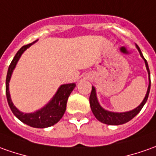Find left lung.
<instances>
[{"instance_id":"left-lung-1","label":"left lung","mask_w":156,"mask_h":156,"mask_svg":"<svg viewBox=\"0 0 156 156\" xmlns=\"http://www.w3.org/2000/svg\"><path fill=\"white\" fill-rule=\"evenodd\" d=\"M136 47L138 52L140 53L141 57L144 60L145 66H146V68H147L148 73H149V87H148V90H147V93H146V96H145L144 101H142V103L135 109L129 111V112H125V113H114V112H110V111H108V110H105L103 108L101 107L99 102H98V100H97V97H96V89H95V87L92 86L91 93H90V108H91L92 113L94 114L95 117L101 123H104V124H107V125H112V126H119V125H122V124L128 122L140 112L141 109L143 108V107L144 106L146 101L148 100L149 90H150V73H149V66H148L147 60H145L144 57L143 55L140 48L136 44Z\"/></svg>"}]
</instances>
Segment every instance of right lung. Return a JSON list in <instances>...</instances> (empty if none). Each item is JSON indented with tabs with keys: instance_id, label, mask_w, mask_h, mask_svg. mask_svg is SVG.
<instances>
[{
	"instance_id": "add662e5",
	"label": "right lung",
	"mask_w": 156,
	"mask_h": 156,
	"mask_svg": "<svg viewBox=\"0 0 156 156\" xmlns=\"http://www.w3.org/2000/svg\"><path fill=\"white\" fill-rule=\"evenodd\" d=\"M35 42H37V41H35ZM35 42L23 46L19 51L17 52L14 58L12 60L11 64L7 70V78H6V95H7V102H8V105L11 108L12 112L20 121H22L30 126L35 127V128H46V127L54 126L62 118V116L64 115L65 112H66V109L67 99L69 97L70 94L73 90L76 84L75 83H67V84L60 85V88L58 89V90L55 93V95L52 98V100L45 107H43L40 110L36 111L35 113L25 114V113L20 112L15 106H13V103H12L11 97H10L9 87H8L12 73L13 69L15 68L17 62L20 60V56L22 55V54Z\"/></svg>"
}]
</instances>
